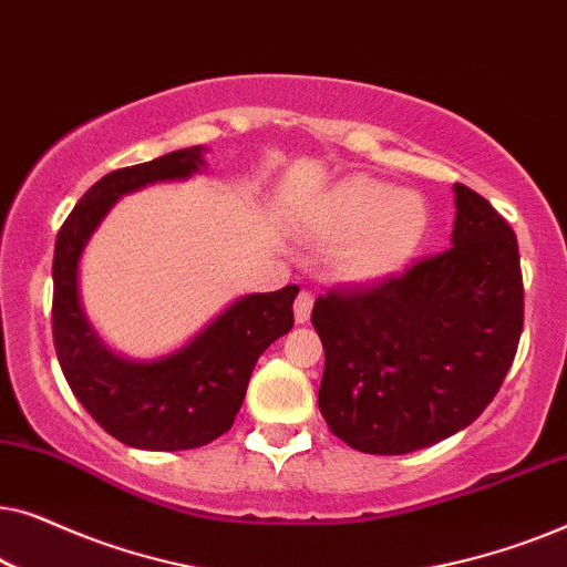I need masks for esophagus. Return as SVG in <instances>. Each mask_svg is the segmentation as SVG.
I'll return each instance as SVG.
<instances>
[{"label":"esophagus","mask_w":567,"mask_h":567,"mask_svg":"<svg viewBox=\"0 0 567 567\" xmlns=\"http://www.w3.org/2000/svg\"><path fill=\"white\" fill-rule=\"evenodd\" d=\"M312 305H315L312 291H301L297 301H293V317H297L299 324L309 322V317H312Z\"/></svg>","instance_id":"34e87169"}]
</instances>
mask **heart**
I'll use <instances>...</instances> for the list:
<instances>
[{"instance_id": "obj_1", "label": "heart", "mask_w": 567, "mask_h": 567, "mask_svg": "<svg viewBox=\"0 0 567 567\" xmlns=\"http://www.w3.org/2000/svg\"><path fill=\"white\" fill-rule=\"evenodd\" d=\"M431 227L429 204L415 190H394L369 175L328 188L309 212V231L338 243L332 268L348 284H377L400 274Z\"/></svg>"}]
</instances>
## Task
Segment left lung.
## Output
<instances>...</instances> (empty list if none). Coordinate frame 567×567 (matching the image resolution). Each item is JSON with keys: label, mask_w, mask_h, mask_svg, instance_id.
<instances>
[{"label": "left lung", "mask_w": 567, "mask_h": 567, "mask_svg": "<svg viewBox=\"0 0 567 567\" xmlns=\"http://www.w3.org/2000/svg\"><path fill=\"white\" fill-rule=\"evenodd\" d=\"M454 206L446 252L315 301L324 348L317 402L359 452L408 454L467 429L516 355L524 284L514 229L467 185H454Z\"/></svg>", "instance_id": "8db88e82"}]
</instances>
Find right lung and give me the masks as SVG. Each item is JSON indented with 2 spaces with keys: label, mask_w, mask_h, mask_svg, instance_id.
Returning a JSON list of instances; mask_svg holds the SVG:
<instances>
[{
  "label": "right lung",
  "mask_w": 567,
  "mask_h": 567,
  "mask_svg": "<svg viewBox=\"0 0 567 567\" xmlns=\"http://www.w3.org/2000/svg\"><path fill=\"white\" fill-rule=\"evenodd\" d=\"M206 146L169 152L105 175L80 198L53 250V346L74 398L121 444L181 452L219 439L235 423L262 351L291 330L299 286L247 293L188 343L157 359L115 353L92 328L80 293V262L123 196L206 169Z\"/></svg>",
  "instance_id": "1"
}]
</instances>
